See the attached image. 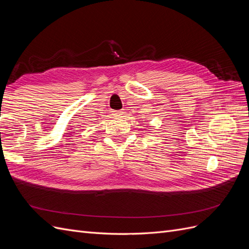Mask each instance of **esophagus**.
<instances>
[{
  "label": "esophagus",
  "mask_w": 249,
  "mask_h": 249,
  "mask_svg": "<svg viewBox=\"0 0 249 249\" xmlns=\"http://www.w3.org/2000/svg\"><path fill=\"white\" fill-rule=\"evenodd\" d=\"M114 112V115H116V116H120V115H123V113H124V111H113Z\"/></svg>",
  "instance_id": "obj_1"
}]
</instances>
